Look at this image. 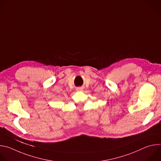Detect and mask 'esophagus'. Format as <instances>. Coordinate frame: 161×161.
<instances>
[{"label": "esophagus", "instance_id": "1", "mask_svg": "<svg viewBox=\"0 0 161 161\" xmlns=\"http://www.w3.org/2000/svg\"><path fill=\"white\" fill-rule=\"evenodd\" d=\"M76 90H78V91H81V90H83V88H81V87H78V88H76Z\"/></svg>", "mask_w": 161, "mask_h": 161}]
</instances>
